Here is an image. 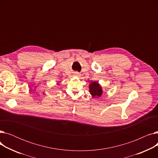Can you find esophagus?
Wrapping results in <instances>:
<instances>
[{
	"instance_id": "34e87169",
	"label": "esophagus",
	"mask_w": 158,
	"mask_h": 158,
	"mask_svg": "<svg viewBox=\"0 0 158 158\" xmlns=\"http://www.w3.org/2000/svg\"><path fill=\"white\" fill-rule=\"evenodd\" d=\"M74 75H75V76H79V73L78 72H75Z\"/></svg>"
}]
</instances>
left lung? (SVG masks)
Here are the masks:
<instances>
[{
	"label": "left lung",
	"instance_id": "left-lung-1",
	"mask_svg": "<svg viewBox=\"0 0 158 158\" xmlns=\"http://www.w3.org/2000/svg\"><path fill=\"white\" fill-rule=\"evenodd\" d=\"M89 93L93 97H101L102 94V88L97 82H93L89 85Z\"/></svg>",
	"mask_w": 158,
	"mask_h": 158
}]
</instances>
